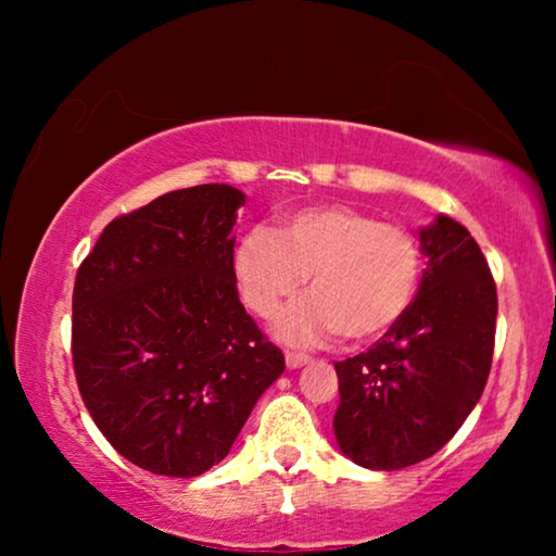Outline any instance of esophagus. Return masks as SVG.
<instances>
[{
    "label": "esophagus",
    "mask_w": 556,
    "mask_h": 556,
    "mask_svg": "<svg viewBox=\"0 0 556 556\" xmlns=\"http://www.w3.org/2000/svg\"><path fill=\"white\" fill-rule=\"evenodd\" d=\"M286 364L291 369H299V367H303V364H308V356L299 354V352H286Z\"/></svg>",
    "instance_id": "1"
}]
</instances>
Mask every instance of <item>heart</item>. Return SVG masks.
I'll list each match as a JSON object with an SVG mask.
<instances>
[{
    "mask_svg": "<svg viewBox=\"0 0 556 556\" xmlns=\"http://www.w3.org/2000/svg\"><path fill=\"white\" fill-rule=\"evenodd\" d=\"M422 273L417 232L349 204L295 210L278 235L253 227L235 250L242 301L261 318L278 316L308 278L314 299L278 324L280 337L293 344H316L333 333L354 344L384 337L413 308Z\"/></svg>",
    "mask_w": 556,
    "mask_h": 556,
    "instance_id": "1",
    "label": "heart"
}]
</instances>
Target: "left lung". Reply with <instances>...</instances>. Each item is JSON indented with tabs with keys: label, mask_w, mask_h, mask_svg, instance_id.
<instances>
[{
	"label": "left lung",
	"mask_w": 556,
	"mask_h": 556,
	"mask_svg": "<svg viewBox=\"0 0 556 556\" xmlns=\"http://www.w3.org/2000/svg\"><path fill=\"white\" fill-rule=\"evenodd\" d=\"M428 268L402 321L367 352L333 362V432L354 463L397 470L451 440L481 400L496 341L498 295L489 263L455 219L420 232Z\"/></svg>",
	"instance_id": "1"
}]
</instances>
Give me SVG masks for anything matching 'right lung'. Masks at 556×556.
<instances>
[{"label": "right lung", "instance_id": "right-lung-1", "mask_svg": "<svg viewBox=\"0 0 556 556\" xmlns=\"http://www.w3.org/2000/svg\"><path fill=\"white\" fill-rule=\"evenodd\" d=\"M227 185L156 197L103 227L73 288V369L134 466L192 478L230 453L283 352L238 299Z\"/></svg>", "mask_w": 556, "mask_h": 556}]
</instances>
